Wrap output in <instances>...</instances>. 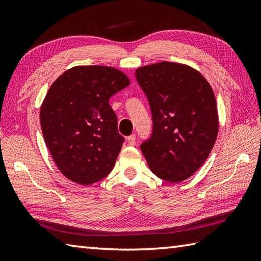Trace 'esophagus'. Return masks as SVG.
Listing matches in <instances>:
<instances>
[{
	"mask_svg": "<svg viewBox=\"0 0 261 261\" xmlns=\"http://www.w3.org/2000/svg\"><path fill=\"white\" fill-rule=\"evenodd\" d=\"M126 141L129 143L130 146H134L136 143V135H131L126 138Z\"/></svg>",
	"mask_w": 261,
	"mask_h": 261,
	"instance_id": "esophagus-1",
	"label": "esophagus"
}]
</instances>
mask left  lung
Returning a JSON list of instances; mask_svg holds the SVG:
<instances>
[{
	"instance_id": "obj_1",
	"label": "left lung",
	"mask_w": 261,
	"mask_h": 261,
	"mask_svg": "<svg viewBox=\"0 0 261 261\" xmlns=\"http://www.w3.org/2000/svg\"><path fill=\"white\" fill-rule=\"evenodd\" d=\"M148 98L152 132L140 146L152 173L166 181L187 179L206 160L219 116L212 87L197 70L163 62L136 70Z\"/></svg>"
}]
</instances>
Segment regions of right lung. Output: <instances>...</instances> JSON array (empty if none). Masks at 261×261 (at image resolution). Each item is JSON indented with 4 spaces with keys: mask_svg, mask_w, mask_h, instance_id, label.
Wrapping results in <instances>:
<instances>
[{
    "mask_svg": "<svg viewBox=\"0 0 261 261\" xmlns=\"http://www.w3.org/2000/svg\"><path fill=\"white\" fill-rule=\"evenodd\" d=\"M129 84L113 67L76 66L49 88L40 109L43 139L71 181L91 185L112 171L124 138L109 101Z\"/></svg>",
    "mask_w": 261,
    "mask_h": 261,
    "instance_id": "add662e5",
    "label": "right lung"
}]
</instances>
